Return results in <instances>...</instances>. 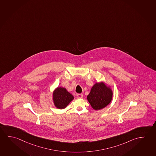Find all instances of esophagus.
<instances>
[{"instance_id":"obj_1","label":"esophagus","mask_w":156,"mask_h":156,"mask_svg":"<svg viewBox=\"0 0 156 156\" xmlns=\"http://www.w3.org/2000/svg\"><path fill=\"white\" fill-rule=\"evenodd\" d=\"M76 97L77 98H82L83 97V95L82 94H77Z\"/></svg>"}]
</instances>
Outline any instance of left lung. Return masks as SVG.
Returning <instances> with one entry per match:
<instances>
[{
    "label": "left lung",
    "mask_w": 156,
    "mask_h": 156,
    "mask_svg": "<svg viewBox=\"0 0 156 156\" xmlns=\"http://www.w3.org/2000/svg\"><path fill=\"white\" fill-rule=\"evenodd\" d=\"M113 92L109 87L104 82L96 83L92 87L87 100L92 108L95 110H100L106 107L111 102Z\"/></svg>",
    "instance_id": "1"
}]
</instances>
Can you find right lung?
<instances>
[{"label":"right lung","instance_id":"1","mask_svg":"<svg viewBox=\"0 0 156 156\" xmlns=\"http://www.w3.org/2000/svg\"><path fill=\"white\" fill-rule=\"evenodd\" d=\"M53 101L56 107L58 109L65 108L74 99V97L67 89L58 87L53 92Z\"/></svg>","mask_w":156,"mask_h":156}]
</instances>
